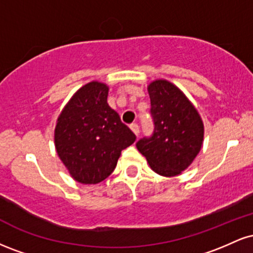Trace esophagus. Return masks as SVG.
I'll return each mask as SVG.
<instances>
[{
    "label": "esophagus",
    "mask_w": 253,
    "mask_h": 253,
    "mask_svg": "<svg viewBox=\"0 0 253 253\" xmlns=\"http://www.w3.org/2000/svg\"><path fill=\"white\" fill-rule=\"evenodd\" d=\"M130 129L133 130V133H134L135 135L139 134V126H138V124H132V125H130Z\"/></svg>",
    "instance_id": "34e87169"
}]
</instances>
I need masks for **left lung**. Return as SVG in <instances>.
Instances as JSON below:
<instances>
[{
  "label": "left lung",
  "instance_id": "8db88e82",
  "mask_svg": "<svg viewBox=\"0 0 253 253\" xmlns=\"http://www.w3.org/2000/svg\"><path fill=\"white\" fill-rule=\"evenodd\" d=\"M147 90L155 128L150 136L136 141V149L158 175L176 176L193 163L201 150L202 120L195 107L172 83L158 80Z\"/></svg>",
  "mask_w": 253,
  "mask_h": 253
}]
</instances>
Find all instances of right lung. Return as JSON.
Listing matches in <instances>:
<instances>
[{
    "label": "right lung",
    "instance_id": "add662e5",
    "mask_svg": "<svg viewBox=\"0 0 253 253\" xmlns=\"http://www.w3.org/2000/svg\"><path fill=\"white\" fill-rule=\"evenodd\" d=\"M108 86L91 82L82 86L63 109L54 130L57 153L70 175L83 184L106 179L121 151L135 134L107 103Z\"/></svg>",
    "mask_w": 253,
    "mask_h": 253
}]
</instances>
